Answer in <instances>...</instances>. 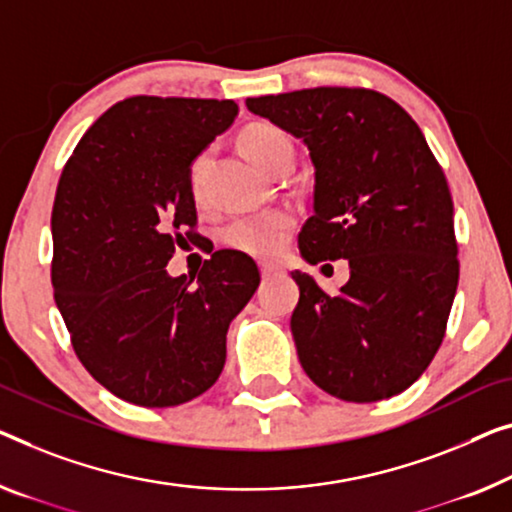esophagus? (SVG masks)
Here are the masks:
<instances>
[{
  "label": "esophagus",
  "instance_id": "obj_1",
  "mask_svg": "<svg viewBox=\"0 0 512 512\" xmlns=\"http://www.w3.org/2000/svg\"><path fill=\"white\" fill-rule=\"evenodd\" d=\"M259 271H262V278H278V276H285V269H282V266H278V264H262L259 266Z\"/></svg>",
  "mask_w": 512,
  "mask_h": 512
}]
</instances>
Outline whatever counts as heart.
<instances>
[{
    "instance_id": "obj_1",
    "label": "heart",
    "mask_w": 512,
    "mask_h": 512,
    "mask_svg": "<svg viewBox=\"0 0 512 512\" xmlns=\"http://www.w3.org/2000/svg\"><path fill=\"white\" fill-rule=\"evenodd\" d=\"M239 149L259 170H269L276 160L292 151L287 135L273 124H250L239 135ZM204 156L195 160L190 181L197 188ZM296 216L289 209H269L250 213L232 220L223 230V241L234 250L253 257H276L285 250L289 236L294 232Z\"/></svg>"
}]
</instances>
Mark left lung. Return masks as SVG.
<instances>
[{"mask_svg": "<svg viewBox=\"0 0 512 512\" xmlns=\"http://www.w3.org/2000/svg\"><path fill=\"white\" fill-rule=\"evenodd\" d=\"M246 105L310 151L301 257L349 262L335 296L292 271L301 296L289 326L305 375L347 402L393 398L437 354L460 278L444 172L416 121L379 91L317 87Z\"/></svg>", "mask_w": 512, "mask_h": 512, "instance_id": "left-lung-1", "label": "left lung"}]
</instances>
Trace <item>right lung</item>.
I'll list each match as a JSON object with an SVG mask.
<instances>
[{"label": "right lung", "instance_id": "add662e5", "mask_svg": "<svg viewBox=\"0 0 512 512\" xmlns=\"http://www.w3.org/2000/svg\"><path fill=\"white\" fill-rule=\"evenodd\" d=\"M236 114L239 105L216 98H126L61 172L57 308L89 375L140 407H177L216 384L227 329L259 285L239 250L213 253L197 280L167 273L177 232L197 223L190 167Z\"/></svg>", "mask_w": 512, "mask_h": 512}]
</instances>
